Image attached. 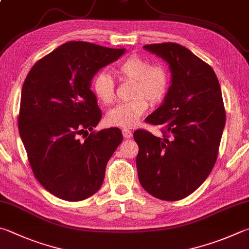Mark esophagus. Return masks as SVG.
Instances as JSON below:
<instances>
[{
	"label": "esophagus",
	"instance_id": "34e87169",
	"mask_svg": "<svg viewBox=\"0 0 249 249\" xmlns=\"http://www.w3.org/2000/svg\"><path fill=\"white\" fill-rule=\"evenodd\" d=\"M122 133H123V136H124V138H126V139H129V138L133 137V133L130 132V130L127 129V128H123V129H122Z\"/></svg>",
	"mask_w": 249,
	"mask_h": 249
}]
</instances>
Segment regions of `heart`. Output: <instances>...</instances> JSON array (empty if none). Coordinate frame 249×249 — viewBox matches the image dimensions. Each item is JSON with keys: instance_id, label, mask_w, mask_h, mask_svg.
<instances>
[{"instance_id": "obj_1", "label": "heart", "mask_w": 249, "mask_h": 249, "mask_svg": "<svg viewBox=\"0 0 249 249\" xmlns=\"http://www.w3.org/2000/svg\"><path fill=\"white\" fill-rule=\"evenodd\" d=\"M124 79L133 80L134 99L117 105L107 114V124L130 128L138 123L149 107V102L159 103L165 97L170 85L168 70L161 64H151L147 58L132 55L122 61L115 69ZM92 91L99 101L109 106L115 100V83L112 76L100 71L92 79Z\"/></svg>"}]
</instances>
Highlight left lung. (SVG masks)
<instances>
[{"label": "left lung", "instance_id": "8db88e82", "mask_svg": "<svg viewBox=\"0 0 249 249\" xmlns=\"http://www.w3.org/2000/svg\"><path fill=\"white\" fill-rule=\"evenodd\" d=\"M143 48L169 63L172 79L163 103L146 119L161 125L163 137L144 129L134 133L138 178L158 199L179 200L214 166L225 125L222 93L212 67L187 48L173 42Z\"/></svg>", "mask_w": 249, "mask_h": 249}]
</instances>
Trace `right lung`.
Returning <instances> with one entry per match:
<instances>
[{"mask_svg": "<svg viewBox=\"0 0 249 249\" xmlns=\"http://www.w3.org/2000/svg\"><path fill=\"white\" fill-rule=\"evenodd\" d=\"M124 52L70 41L40 58L27 75L18 129L36 178L57 198L79 201L96 194L123 140L116 127L92 132L102 112L90 85Z\"/></svg>", "mask_w": 249, "mask_h": 249, "instance_id": "obj_1", "label": "right lung"}]
</instances>
